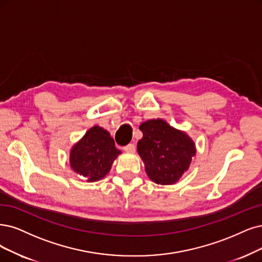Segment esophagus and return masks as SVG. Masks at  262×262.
Masks as SVG:
<instances>
[{
  "instance_id": "obj_1",
  "label": "esophagus",
  "mask_w": 262,
  "mask_h": 262,
  "mask_svg": "<svg viewBox=\"0 0 262 262\" xmlns=\"http://www.w3.org/2000/svg\"><path fill=\"white\" fill-rule=\"evenodd\" d=\"M124 150H125L126 152L134 153L135 151H136V147H135V144H134V143H129V144H127V146H125V147H124Z\"/></svg>"
}]
</instances>
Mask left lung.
Instances as JSON below:
<instances>
[{
    "instance_id": "left-lung-1",
    "label": "left lung",
    "mask_w": 262,
    "mask_h": 262,
    "mask_svg": "<svg viewBox=\"0 0 262 262\" xmlns=\"http://www.w3.org/2000/svg\"><path fill=\"white\" fill-rule=\"evenodd\" d=\"M139 129L143 136L137 151L149 178L158 185L176 183L195 156L194 141L162 119L143 122Z\"/></svg>"
}]
</instances>
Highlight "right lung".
Instances as JSON below:
<instances>
[{"mask_svg":"<svg viewBox=\"0 0 262 262\" xmlns=\"http://www.w3.org/2000/svg\"><path fill=\"white\" fill-rule=\"evenodd\" d=\"M119 154L121 151L115 148L109 132L94 126L72 147L70 166L89 182L98 181L110 171Z\"/></svg>","mask_w":262,"mask_h":262,"instance_id":"add662e5","label":"right lung"}]
</instances>
